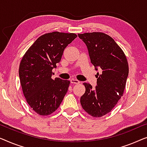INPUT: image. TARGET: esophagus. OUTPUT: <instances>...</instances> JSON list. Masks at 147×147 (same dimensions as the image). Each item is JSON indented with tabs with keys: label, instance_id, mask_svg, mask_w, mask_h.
Returning <instances> with one entry per match:
<instances>
[{
	"label": "esophagus",
	"instance_id": "1",
	"mask_svg": "<svg viewBox=\"0 0 147 147\" xmlns=\"http://www.w3.org/2000/svg\"><path fill=\"white\" fill-rule=\"evenodd\" d=\"M71 82L72 84H79L80 83V81L79 80H76V79H74V78H72V79H71Z\"/></svg>",
	"mask_w": 147,
	"mask_h": 147
}]
</instances>
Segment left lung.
Instances as JSON below:
<instances>
[{"label": "left lung", "instance_id": "8db88e82", "mask_svg": "<svg viewBox=\"0 0 147 147\" xmlns=\"http://www.w3.org/2000/svg\"><path fill=\"white\" fill-rule=\"evenodd\" d=\"M87 47L90 62L97 73L94 88L84 82L86 90L80 97L82 109L94 117L111 112L123 96L129 74V65L123 50L112 37L103 32L78 34Z\"/></svg>", "mask_w": 147, "mask_h": 147}]
</instances>
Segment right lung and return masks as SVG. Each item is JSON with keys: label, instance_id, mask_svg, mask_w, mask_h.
I'll list each match as a JSON object with an SVG mask.
<instances>
[{"label": "right lung", "instance_id": "right-lung-1", "mask_svg": "<svg viewBox=\"0 0 147 147\" xmlns=\"http://www.w3.org/2000/svg\"><path fill=\"white\" fill-rule=\"evenodd\" d=\"M77 35L53 32L38 37L24 54L19 77L26 102L37 114L47 116L59 108L70 81L53 79V69L61 61L63 51Z\"/></svg>", "mask_w": 147, "mask_h": 147}]
</instances>
